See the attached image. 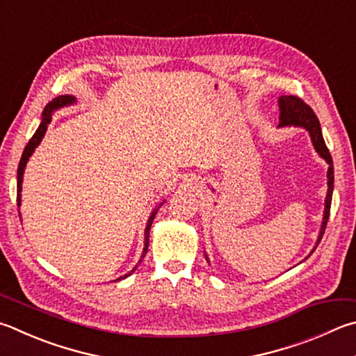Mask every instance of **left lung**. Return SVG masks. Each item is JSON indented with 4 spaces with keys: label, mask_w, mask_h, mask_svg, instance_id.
<instances>
[{
    "label": "left lung",
    "mask_w": 356,
    "mask_h": 356,
    "mask_svg": "<svg viewBox=\"0 0 356 356\" xmlns=\"http://www.w3.org/2000/svg\"><path fill=\"white\" fill-rule=\"evenodd\" d=\"M279 107H280V122L279 127H285V126H296V127H303L307 129L309 137H312L313 146L316 152L324 159L328 163V171H327V185H328V191H327V197H325V209H324V218H322V225H321V232L318 236V241H316L314 249L318 248V244L322 240V235H324L327 222H328V216H330V207H332V196H333V180H334V172H333V160L330 156V151L324 141V137H322V131H321V124L316 113L313 112V108L308 104H305L300 98L293 95H285L279 98ZM312 250V254L314 252ZM309 254V255H312ZM308 255V257H309ZM307 257V258H308ZM207 261H209V257L205 254Z\"/></svg>",
    "instance_id": "obj_1"
}]
</instances>
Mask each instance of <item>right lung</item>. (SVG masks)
Listing matches in <instances>:
<instances>
[{
	"label": "right lung",
	"mask_w": 356,
	"mask_h": 356,
	"mask_svg": "<svg viewBox=\"0 0 356 356\" xmlns=\"http://www.w3.org/2000/svg\"><path fill=\"white\" fill-rule=\"evenodd\" d=\"M74 99H76V98H73V96H71V95H62V96H57L56 99L51 101L49 104H48L47 107H44V111H43V113H42V122H40V126H38L35 134L32 135V138L29 140V143L26 145L24 151H23V156H22V160H20V163H18V170H17V205H18V207L22 205V184H23V172H24L26 163H28V160H29V157L32 156V152L35 151V147H37L38 145H40L42 138L44 137V132H47V129H48V126H49L51 116H53V112L57 111V108H60V107L71 106V104H73V102H74ZM160 205H161V204H160ZM160 205H159V207H160ZM159 207H157V209L152 210L149 219H147V224H146V229H145V248H143V254H141V260H143V258H145L146 254H147V245H149V230H151V225H152L154 218H156V215H157ZM141 260H140L138 263H141ZM135 269H137V266H135V268L131 270V273L124 274V275L120 277V279H116V280H122V279H126V277L132 275V273H134ZM116 280H115V282H116Z\"/></svg>",
	"instance_id": "add662e5"
}]
</instances>
